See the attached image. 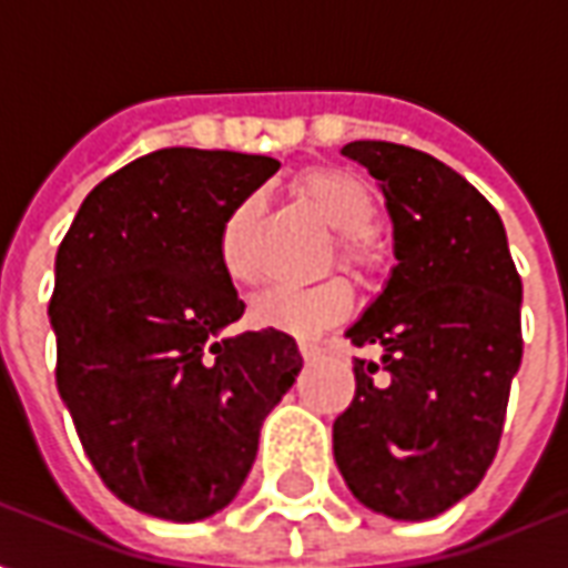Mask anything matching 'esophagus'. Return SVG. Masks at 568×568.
Instances as JSON below:
<instances>
[{"instance_id":"34e87169","label":"esophagus","mask_w":568,"mask_h":568,"mask_svg":"<svg viewBox=\"0 0 568 568\" xmlns=\"http://www.w3.org/2000/svg\"><path fill=\"white\" fill-rule=\"evenodd\" d=\"M337 349V341H301V356L307 362H316L325 353H334Z\"/></svg>"}]
</instances>
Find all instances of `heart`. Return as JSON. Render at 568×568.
Returning a JSON list of instances; mask_svg holds the SVG:
<instances>
[{
    "instance_id": "obj_1",
    "label": "heart",
    "mask_w": 568,
    "mask_h": 568,
    "mask_svg": "<svg viewBox=\"0 0 568 568\" xmlns=\"http://www.w3.org/2000/svg\"><path fill=\"white\" fill-rule=\"evenodd\" d=\"M297 197L310 203L322 222L337 231V255L353 271L374 267V248L368 243V231L377 219V200L371 187L358 175L334 166L304 170L295 179ZM258 215V197H243L227 212L219 231V258L231 283L252 285L255 267L248 258V227ZM353 307V285L332 276L310 288H271L248 310V316L261 328L292 334V337H316L328 325L344 320Z\"/></svg>"
}]
</instances>
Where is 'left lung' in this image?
<instances>
[{
	"mask_svg": "<svg viewBox=\"0 0 568 568\" xmlns=\"http://www.w3.org/2000/svg\"><path fill=\"white\" fill-rule=\"evenodd\" d=\"M381 185L395 264L346 337L356 398L334 419V463L365 508L428 520L465 499L496 456L520 356L524 285L499 212L432 154L395 142L341 149Z\"/></svg>",
	"mask_w": 568,
	"mask_h": 568,
	"instance_id": "left-lung-1",
	"label": "left lung"
}]
</instances>
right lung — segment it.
<instances>
[{"label":"right lung","mask_w":568,"mask_h":568,"mask_svg":"<svg viewBox=\"0 0 568 568\" xmlns=\"http://www.w3.org/2000/svg\"><path fill=\"white\" fill-rule=\"evenodd\" d=\"M276 170L264 154L151 151L93 187L57 248V389L97 475L142 514L194 524L231 505L304 368L292 334H227L246 304L219 231Z\"/></svg>","instance_id":"add662e5"}]
</instances>
